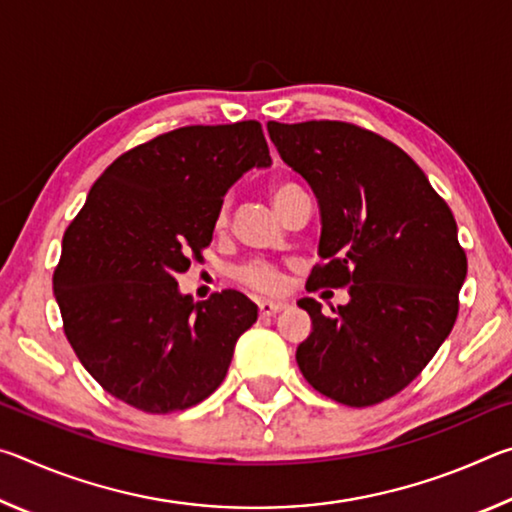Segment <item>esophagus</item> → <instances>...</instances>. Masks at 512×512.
I'll use <instances>...</instances> for the list:
<instances>
[{"instance_id": "obj_1", "label": "esophagus", "mask_w": 512, "mask_h": 512, "mask_svg": "<svg viewBox=\"0 0 512 512\" xmlns=\"http://www.w3.org/2000/svg\"><path fill=\"white\" fill-rule=\"evenodd\" d=\"M284 307H287V305H284V302H280V300H262V302H259V314L275 316V314H280Z\"/></svg>"}]
</instances>
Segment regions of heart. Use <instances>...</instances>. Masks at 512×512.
Here are the masks:
<instances>
[{
    "label": "heart",
    "instance_id": "1",
    "mask_svg": "<svg viewBox=\"0 0 512 512\" xmlns=\"http://www.w3.org/2000/svg\"><path fill=\"white\" fill-rule=\"evenodd\" d=\"M298 192H302V189L296 183H289V180H277V183L271 185V201L277 210H280V207ZM219 223H225V210H221V214H219ZM237 275L241 282L248 284V287L264 291V293H273L282 287L280 273H277L271 264H264V262L244 264L239 268Z\"/></svg>",
    "mask_w": 512,
    "mask_h": 512
}]
</instances>
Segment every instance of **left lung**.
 Returning <instances> with one entry per match:
<instances>
[{
  "instance_id": "1",
  "label": "left lung",
  "mask_w": 512,
  "mask_h": 512,
  "mask_svg": "<svg viewBox=\"0 0 512 512\" xmlns=\"http://www.w3.org/2000/svg\"><path fill=\"white\" fill-rule=\"evenodd\" d=\"M320 210L314 287H350L325 316L300 298L311 332L298 368L318 393L372 406L420 375L452 332L467 275L454 214L400 146L343 121L266 124ZM334 311V309H332Z\"/></svg>"
}]
</instances>
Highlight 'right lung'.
I'll return each instance as SVG.
<instances>
[{
	"label": "right lung",
	"instance_id": "add662e5",
	"mask_svg": "<svg viewBox=\"0 0 512 512\" xmlns=\"http://www.w3.org/2000/svg\"><path fill=\"white\" fill-rule=\"evenodd\" d=\"M255 167H271L259 121L178 128L112 162L69 223L54 296L76 357L117 400L183 411L225 379L257 305L230 289L194 302L176 275Z\"/></svg>",
	"mask_w": 512,
	"mask_h": 512
}]
</instances>
